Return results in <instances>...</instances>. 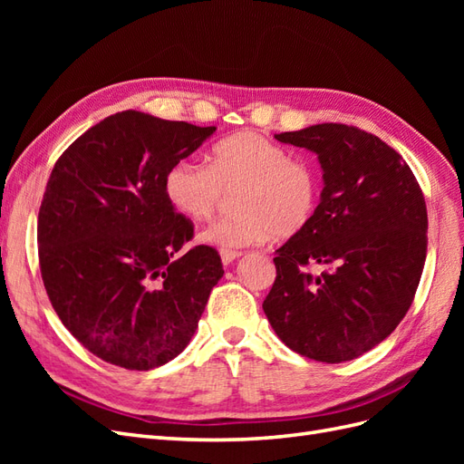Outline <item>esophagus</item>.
Masks as SVG:
<instances>
[{
    "label": "esophagus",
    "instance_id": "34e87169",
    "mask_svg": "<svg viewBox=\"0 0 464 464\" xmlns=\"http://www.w3.org/2000/svg\"><path fill=\"white\" fill-rule=\"evenodd\" d=\"M237 257H242V251L220 249V259H222V265H230V263H234Z\"/></svg>",
    "mask_w": 464,
    "mask_h": 464
}]
</instances>
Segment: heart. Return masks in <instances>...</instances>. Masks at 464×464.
<instances>
[{"label":"heart","instance_id":"heart-1","mask_svg":"<svg viewBox=\"0 0 464 464\" xmlns=\"http://www.w3.org/2000/svg\"><path fill=\"white\" fill-rule=\"evenodd\" d=\"M168 199L191 220H208L234 193L237 213L215 220L199 234L203 244L236 249L307 230L321 201L317 166L269 137L240 131L218 141L208 164L179 160L164 178Z\"/></svg>","mask_w":464,"mask_h":464}]
</instances>
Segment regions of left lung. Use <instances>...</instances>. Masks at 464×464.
I'll return each mask as SVG.
<instances>
[{"mask_svg": "<svg viewBox=\"0 0 464 464\" xmlns=\"http://www.w3.org/2000/svg\"><path fill=\"white\" fill-rule=\"evenodd\" d=\"M275 139L314 150L325 188L307 230L276 249L263 312L294 353L354 360L387 339L414 300L428 251L424 193L395 149L354 125Z\"/></svg>", "mask_w": 464, "mask_h": 464, "instance_id": "left-lung-1", "label": "left lung"}]
</instances>
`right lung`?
<instances>
[{
	"label": "right lung",
	"mask_w": 464,
	"mask_h": 464,
	"mask_svg": "<svg viewBox=\"0 0 464 464\" xmlns=\"http://www.w3.org/2000/svg\"><path fill=\"white\" fill-rule=\"evenodd\" d=\"M217 128L118 111L55 162L38 213L44 288L67 331L101 360L147 372L198 329L222 261L193 237L164 178Z\"/></svg>",
	"instance_id": "obj_1"
}]
</instances>
